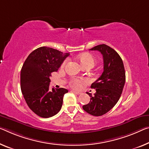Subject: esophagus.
Listing matches in <instances>:
<instances>
[{
    "mask_svg": "<svg viewBox=\"0 0 149 149\" xmlns=\"http://www.w3.org/2000/svg\"><path fill=\"white\" fill-rule=\"evenodd\" d=\"M71 92L74 93V94H76V95H80V94H81L80 92H77V91H71Z\"/></svg>",
    "mask_w": 149,
    "mask_h": 149,
    "instance_id": "obj_1",
    "label": "esophagus"
}]
</instances>
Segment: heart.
<instances>
[{
    "label": "heart",
    "mask_w": 149,
    "mask_h": 149,
    "mask_svg": "<svg viewBox=\"0 0 149 149\" xmlns=\"http://www.w3.org/2000/svg\"><path fill=\"white\" fill-rule=\"evenodd\" d=\"M79 60L81 61V65L82 67H87V66H91V67H94L95 64L96 63V60L92 54L90 53H82L79 55ZM68 61V59H66V60L63 62L62 67H64L67 65ZM86 81L84 79H76V78H73L70 80L69 82V84L71 87L74 88L79 89L81 87L82 83L85 82Z\"/></svg>",
    "instance_id": "heart-1"
}]
</instances>
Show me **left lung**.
Here are the masks:
<instances>
[{
    "label": "left lung",
    "mask_w": 149,
    "mask_h": 149,
    "mask_svg": "<svg viewBox=\"0 0 149 149\" xmlns=\"http://www.w3.org/2000/svg\"><path fill=\"white\" fill-rule=\"evenodd\" d=\"M102 54L104 70L100 77L91 84L96 90L95 95L86 93L91 100L82 109L93 116H102L113 109L119 100L125 83V70L122 58L113 49L104 44L92 48Z\"/></svg>",
    "instance_id": "8db88e82"
}]
</instances>
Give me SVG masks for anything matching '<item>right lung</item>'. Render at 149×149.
<instances>
[{
	"instance_id": "right-lung-1",
	"label": "right lung",
	"mask_w": 149,
	"mask_h": 149,
	"mask_svg": "<svg viewBox=\"0 0 149 149\" xmlns=\"http://www.w3.org/2000/svg\"><path fill=\"white\" fill-rule=\"evenodd\" d=\"M69 53L42 47L29 54L20 71V88L26 104L42 118H49L60 111L67 89L50 90L52 72H56Z\"/></svg>"
}]
</instances>
